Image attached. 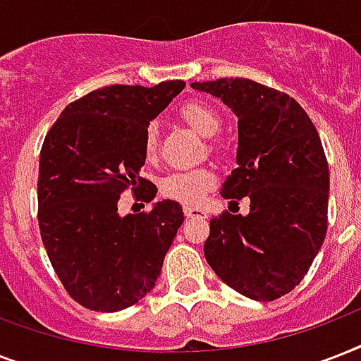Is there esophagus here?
I'll return each mask as SVG.
<instances>
[{
	"instance_id": "34e87169",
	"label": "esophagus",
	"mask_w": 361,
	"mask_h": 361,
	"mask_svg": "<svg viewBox=\"0 0 361 361\" xmlns=\"http://www.w3.org/2000/svg\"><path fill=\"white\" fill-rule=\"evenodd\" d=\"M183 214H185L187 217H206V215H208L202 208H197V206H185V208H183Z\"/></svg>"
}]
</instances>
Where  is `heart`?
Instances as JSON below:
<instances>
[{
  "label": "heart",
  "instance_id": "obj_1",
  "mask_svg": "<svg viewBox=\"0 0 361 361\" xmlns=\"http://www.w3.org/2000/svg\"><path fill=\"white\" fill-rule=\"evenodd\" d=\"M180 118L204 138H212L219 133L221 118L209 104L200 101H189L180 109ZM157 123H147L144 133V149L147 157H153L157 152ZM217 183V176L209 166H200L192 170H178L161 181V191L166 198L183 204L202 202L206 192L212 191Z\"/></svg>",
  "mask_w": 361,
  "mask_h": 361
}]
</instances>
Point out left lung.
I'll return each mask as SVG.
<instances>
[{
    "label": "left lung",
    "mask_w": 361,
    "mask_h": 361,
    "mask_svg": "<svg viewBox=\"0 0 361 361\" xmlns=\"http://www.w3.org/2000/svg\"><path fill=\"white\" fill-rule=\"evenodd\" d=\"M238 116V169L223 183L249 214L209 221L204 255L217 277L243 296L271 302L300 285L328 231L330 172L320 136L286 93L249 78L192 82Z\"/></svg>",
    "instance_id": "left-lung-1"
}]
</instances>
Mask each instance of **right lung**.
<instances>
[{"instance_id":"add662e5","label":"right lung","mask_w":361,"mask_h":361,"mask_svg":"<svg viewBox=\"0 0 361 361\" xmlns=\"http://www.w3.org/2000/svg\"><path fill=\"white\" fill-rule=\"evenodd\" d=\"M185 87L106 86L65 106L42 142L39 228L69 296L84 307L116 313L155 286L166 251L183 223L176 200L120 215L125 189L152 202L157 187L140 176L147 123Z\"/></svg>"}]
</instances>
